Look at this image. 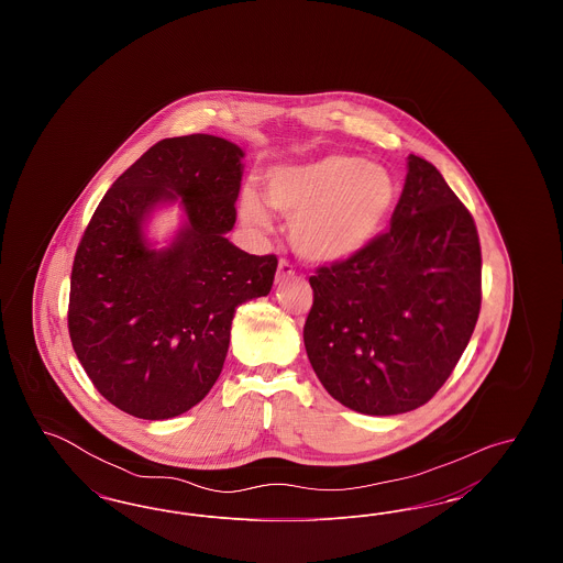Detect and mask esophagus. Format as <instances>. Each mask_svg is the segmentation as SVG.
Instances as JSON below:
<instances>
[{"instance_id": "34e87169", "label": "esophagus", "mask_w": 563, "mask_h": 563, "mask_svg": "<svg viewBox=\"0 0 563 563\" xmlns=\"http://www.w3.org/2000/svg\"><path fill=\"white\" fill-rule=\"evenodd\" d=\"M294 266H291L289 260H280V262H278V268H276V283H283L285 278L294 276Z\"/></svg>"}]
</instances>
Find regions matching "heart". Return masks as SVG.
Returning a JSON list of instances; mask_svg holds the SVG:
<instances>
[{
    "label": "heart",
    "mask_w": 563,
    "mask_h": 563,
    "mask_svg": "<svg viewBox=\"0 0 563 563\" xmlns=\"http://www.w3.org/2000/svg\"><path fill=\"white\" fill-rule=\"evenodd\" d=\"M399 198L395 177L350 154L285 164L269 170L266 200L291 219V244L310 262H342L382 234ZM242 221L268 232L272 217L253 188L242 189Z\"/></svg>",
    "instance_id": "heart-1"
}]
</instances>
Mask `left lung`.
Returning <instances> with one entry per match:
<instances>
[{"label":"left lung","instance_id":"obj_1","mask_svg":"<svg viewBox=\"0 0 563 563\" xmlns=\"http://www.w3.org/2000/svg\"><path fill=\"white\" fill-rule=\"evenodd\" d=\"M310 287L303 344L324 390L367 416L411 411L452 375L479 319L475 219L411 154L390 230L317 268Z\"/></svg>","mask_w":563,"mask_h":563}]
</instances>
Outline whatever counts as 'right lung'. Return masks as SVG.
<instances>
[{
	"label": "right lung",
	"instance_id": "right-lung-1",
	"mask_svg": "<svg viewBox=\"0 0 563 563\" xmlns=\"http://www.w3.org/2000/svg\"><path fill=\"white\" fill-rule=\"evenodd\" d=\"M242 150L213 134L162 139L122 173L84 230L69 289V338L95 388L141 420L202 401L223 369L236 308L269 294L276 255L225 239L236 223ZM179 199L189 221L152 250L142 221Z\"/></svg>",
	"mask_w": 563,
	"mask_h": 563
}]
</instances>
